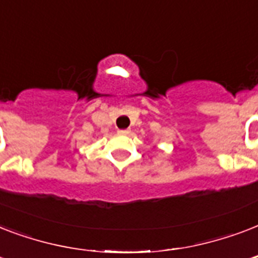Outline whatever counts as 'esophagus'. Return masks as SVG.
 Wrapping results in <instances>:
<instances>
[{"instance_id": "esophagus-1", "label": "esophagus", "mask_w": 258, "mask_h": 258, "mask_svg": "<svg viewBox=\"0 0 258 258\" xmlns=\"http://www.w3.org/2000/svg\"><path fill=\"white\" fill-rule=\"evenodd\" d=\"M117 134H120V135H127V134H130V130L128 128L117 130Z\"/></svg>"}]
</instances>
